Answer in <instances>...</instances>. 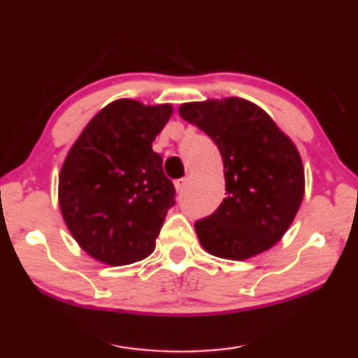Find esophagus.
<instances>
[{
    "mask_svg": "<svg viewBox=\"0 0 358 358\" xmlns=\"http://www.w3.org/2000/svg\"><path fill=\"white\" fill-rule=\"evenodd\" d=\"M189 180L188 178H180V180H175V188H177L178 193H181V191L186 189V186H188Z\"/></svg>",
    "mask_w": 358,
    "mask_h": 358,
    "instance_id": "esophagus-1",
    "label": "esophagus"
}]
</instances>
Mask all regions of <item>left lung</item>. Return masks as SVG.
<instances>
[{
	"label": "left lung",
	"mask_w": 358,
	"mask_h": 358,
	"mask_svg": "<svg viewBox=\"0 0 358 358\" xmlns=\"http://www.w3.org/2000/svg\"><path fill=\"white\" fill-rule=\"evenodd\" d=\"M178 113L220 150L227 198L194 224L199 243L224 259H248L269 250L294 222L305 194L301 157L263 108L245 99L180 105Z\"/></svg>",
	"instance_id": "obj_1"
}]
</instances>
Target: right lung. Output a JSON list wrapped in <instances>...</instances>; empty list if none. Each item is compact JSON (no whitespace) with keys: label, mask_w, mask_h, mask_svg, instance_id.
Masks as SVG:
<instances>
[{"label":"right lung","mask_w":358,"mask_h":358,"mask_svg":"<svg viewBox=\"0 0 358 358\" xmlns=\"http://www.w3.org/2000/svg\"><path fill=\"white\" fill-rule=\"evenodd\" d=\"M172 113L170 103L115 100L90 120L64 159L59 209L80 248L100 263L131 264L155 248L175 188L152 141Z\"/></svg>","instance_id":"add662e5"}]
</instances>
